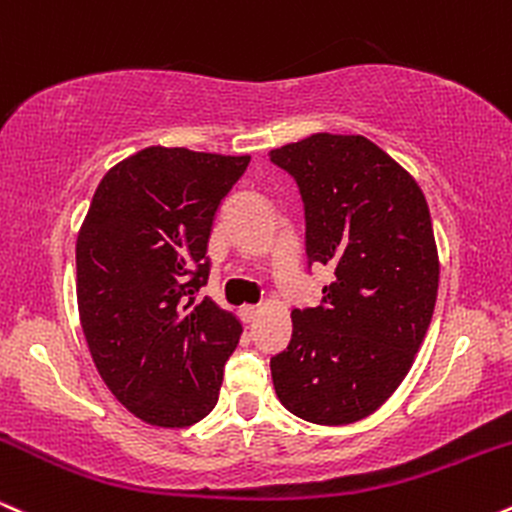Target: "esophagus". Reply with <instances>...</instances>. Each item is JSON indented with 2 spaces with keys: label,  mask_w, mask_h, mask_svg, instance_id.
Instances as JSON below:
<instances>
[{
  "label": "esophagus",
  "mask_w": 512,
  "mask_h": 512,
  "mask_svg": "<svg viewBox=\"0 0 512 512\" xmlns=\"http://www.w3.org/2000/svg\"><path fill=\"white\" fill-rule=\"evenodd\" d=\"M239 316H242L244 323H251L258 316V309H256V306L246 304V306H242V309H239Z\"/></svg>",
  "instance_id": "34e87169"
}]
</instances>
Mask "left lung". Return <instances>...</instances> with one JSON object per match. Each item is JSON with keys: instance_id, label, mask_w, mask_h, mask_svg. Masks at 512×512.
<instances>
[{"instance_id": "8db88e82", "label": "left lung", "mask_w": 512, "mask_h": 512, "mask_svg": "<svg viewBox=\"0 0 512 512\" xmlns=\"http://www.w3.org/2000/svg\"><path fill=\"white\" fill-rule=\"evenodd\" d=\"M304 201L306 258L333 268L321 304L292 311V340L270 357L275 393L299 419L369 417L412 369L434 316L438 251L426 198L364 136L314 134L270 150Z\"/></svg>"}]
</instances>
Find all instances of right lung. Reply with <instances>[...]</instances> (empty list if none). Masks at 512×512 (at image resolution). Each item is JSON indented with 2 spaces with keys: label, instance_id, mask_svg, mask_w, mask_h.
<instances>
[{
  "label": "right lung",
  "instance_id": "right-lung-1",
  "mask_svg": "<svg viewBox=\"0 0 512 512\" xmlns=\"http://www.w3.org/2000/svg\"><path fill=\"white\" fill-rule=\"evenodd\" d=\"M249 155L150 146L102 177L76 239V297L95 369L134 417L165 429L218 402L242 323L210 297V227Z\"/></svg>",
  "mask_w": 512,
  "mask_h": 512
}]
</instances>
